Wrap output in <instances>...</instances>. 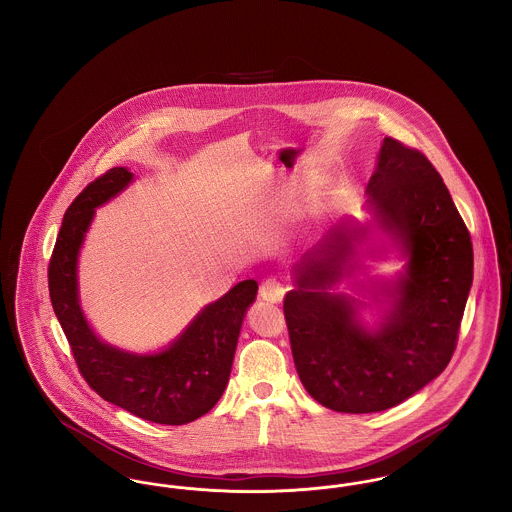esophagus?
Returning a JSON list of instances; mask_svg holds the SVG:
<instances>
[{
  "label": "esophagus",
  "instance_id": "esophagus-1",
  "mask_svg": "<svg viewBox=\"0 0 512 512\" xmlns=\"http://www.w3.org/2000/svg\"><path fill=\"white\" fill-rule=\"evenodd\" d=\"M259 293L265 301L270 303H280L284 299V293H286V286L278 280V278H267L261 282V288Z\"/></svg>",
  "mask_w": 512,
  "mask_h": 512
}]
</instances>
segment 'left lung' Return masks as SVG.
Wrapping results in <instances>:
<instances>
[{"mask_svg":"<svg viewBox=\"0 0 512 512\" xmlns=\"http://www.w3.org/2000/svg\"><path fill=\"white\" fill-rule=\"evenodd\" d=\"M380 228L403 247L405 274L388 290L390 311L376 330L357 301L328 290L340 280L366 228L345 222L307 251L286 293L293 363L313 399L338 413L386 411L449 365L472 286L470 232L424 153L384 138L366 186Z\"/></svg>","mask_w":512,"mask_h":512,"instance_id":"left-lung-1","label":"left lung"}]
</instances>
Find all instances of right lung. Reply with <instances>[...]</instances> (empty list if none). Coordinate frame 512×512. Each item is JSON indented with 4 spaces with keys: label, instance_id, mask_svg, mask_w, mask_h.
<instances>
[{
    "label": "right lung",
    "instance_id": "1",
    "mask_svg": "<svg viewBox=\"0 0 512 512\" xmlns=\"http://www.w3.org/2000/svg\"><path fill=\"white\" fill-rule=\"evenodd\" d=\"M130 180L132 172L115 167L76 195L49 259V297L80 374L101 399L149 422L180 426L217 405L257 282L244 280L207 305L161 353L132 355L99 340L78 305L76 259L96 207L122 192Z\"/></svg>",
    "mask_w": 512,
    "mask_h": 512
}]
</instances>
